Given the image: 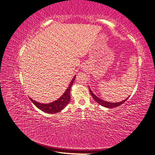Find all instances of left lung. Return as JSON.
Masks as SVG:
<instances>
[{"label":"left lung","mask_w":155,"mask_h":155,"mask_svg":"<svg viewBox=\"0 0 155 155\" xmlns=\"http://www.w3.org/2000/svg\"><path fill=\"white\" fill-rule=\"evenodd\" d=\"M88 88H89V91H90V92H91V96H92V97H93V99L98 104H100V105H101V106H104V107H107V108H113V107H118V106L121 105L122 104H124V103H125V102L127 101V100L128 98H129V97L126 98V99H125V100H124V101H121V102H118V103H110V102H107V101H104V100H102L100 99L99 97H97L96 95H94V94H93L92 91L91 90V88H89V87H88Z\"/></svg>","instance_id":"obj_1"}]
</instances>
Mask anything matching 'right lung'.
I'll use <instances>...</instances> for the list:
<instances>
[{
    "label": "right lung",
    "instance_id": "obj_1",
    "mask_svg": "<svg viewBox=\"0 0 155 155\" xmlns=\"http://www.w3.org/2000/svg\"><path fill=\"white\" fill-rule=\"evenodd\" d=\"M75 78H76V76H74L72 81L70 82V84L69 85L68 88L66 90V91L64 92V93L62 95V96L60 98H59L58 100L54 101V102L50 103V104H40V103L35 101L34 100L31 99V98H30V100L31 101L33 104L38 108V109L43 110V112H47V113H51V114L57 113V112H59L61 110H62L69 103L70 100V88H71V87L75 80Z\"/></svg>",
    "mask_w": 155,
    "mask_h": 155
}]
</instances>
